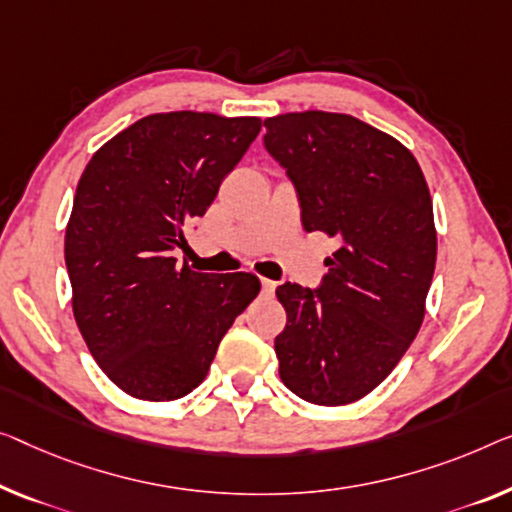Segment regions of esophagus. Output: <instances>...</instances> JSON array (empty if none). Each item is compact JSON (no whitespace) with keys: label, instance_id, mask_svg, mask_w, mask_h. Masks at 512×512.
<instances>
[{"label":"esophagus","instance_id":"esophagus-1","mask_svg":"<svg viewBox=\"0 0 512 512\" xmlns=\"http://www.w3.org/2000/svg\"><path fill=\"white\" fill-rule=\"evenodd\" d=\"M262 289L266 294H273V292H276V282L269 280V278H262Z\"/></svg>","mask_w":512,"mask_h":512}]
</instances>
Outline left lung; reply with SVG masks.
<instances>
[{
    "label": "left lung",
    "instance_id": "8db88e82",
    "mask_svg": "<svg viewBox=\"0 0 512 512\" xmlns=\"http://www.w3.org/2000/svg\"><path fill=\"white\" fill-rule=\"evenodd\" d=\"M264 126L303 230L340 243L319 287L276 289L287 310L280 379L305 402L340 407L391 375L421 329L437 262L430 190L409 149L349 114L294 112Z\"/></svg>",
    "mask_w": 512,
    "mask_h": 512
}]
</instances>
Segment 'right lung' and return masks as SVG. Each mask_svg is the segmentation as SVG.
<instances>
[{
	"label": "right lung",
	"mask_w": 512,
	"mask_h": 512,
	"mask_svg": "<svg viewBox=\"0 0 512 512\" xmlns=\"http://www.w3.org/2000/svg\"><path fill=\"white\" fill-rule=\"evenodd\" d=\"M259 128L257 117L151 114L82 172L64 243L73 315L101 370L133 398L167 402L200 386L259 294L253 273H197L172 257Z\"/></svg>",
	"instance_id": "obj_1"
}]
</instances>
